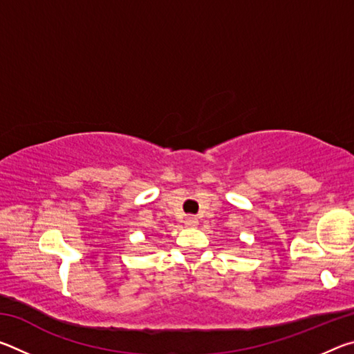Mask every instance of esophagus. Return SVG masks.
Masks as SVG:
<instances>
[{
  "label": "esophagus",
  "instance_id": "obj_1",
  "mask_svg": "<svg viewBox=\"0 0 354 354\" xmlns=\"http://www.w3.org/2000/svg\"><path fill=\"white\" fill-rule=\"evenodd\" d=\"M184 226L185 227H196L198 226V218L196 217H187L184 220Z\"/></svg>",
  "mask_w": 354,
  "mask_h": 354
}]
</instances>
